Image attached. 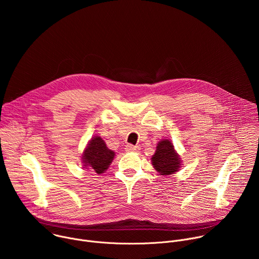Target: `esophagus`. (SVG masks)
I'll use <instances>...</instances> for the list:
<instances>
[{"mask_svg": "<svg viewBox=\"0 0 259 259\" xmlns=\"http://www.w3.org/2000/svg\"><path fill=\"white\" fill-rule=\"evenodd\" d=\"M125 150L127 152H138L140 149H139V146H135V145H132V144H127Z\"/></svg>", "mask_w": 259, "mask_h": 259, "instance_id": "esophagus-1", "label": "esophagus"}]
</instances>
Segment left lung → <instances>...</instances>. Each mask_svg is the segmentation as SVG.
Segmentation results:
<instances>
[{
    "instance_id": "left-lung-1",
    "label": "left lung",
    "mask_w": 259,
    "mask_h": 259,
    "mask_svg": "<svg viewBox=\"0 0 259 259\" xmlns=\"http://www.w3.org/2000/svg\"><path fill=\"white\" fill-rule=\"evenodd\" d=\"M152 165L160 175H171L181 168L180 156L174 149L169 139H162L158 142L155 155L151 158Z\"/></svg>"
}]
</instances>
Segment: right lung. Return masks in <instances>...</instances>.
Returning a JSON list of instances; mask_svg holds the SVG:
<instances>
[{
  "mask_svg": "<svg viewBox=\"0 0 259 259\" xmlns=\"http://www.w3.org/2000/svg\"><path fill=\"white\" fill-rule=\"evenodd\" d=\"M115 156V152L108 149L100 136H94L86 145L81 160L85 169L102 174L107 170Z\"/></svg>",
  "mask_w": 259,
  "mask_h": 259,
  "instance_id": "obj_1",
  "label": "right lung"
}]
</instances>
